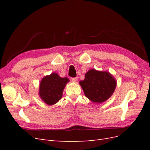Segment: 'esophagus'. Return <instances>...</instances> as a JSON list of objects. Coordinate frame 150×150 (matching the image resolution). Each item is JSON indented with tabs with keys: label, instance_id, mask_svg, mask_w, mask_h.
I'll return each instance as SVG.
<instances>
[{
	"label": "esophagus",
	"instance_id": "34e87169",
	"mask_svg": "<svg viewBox=\"0 0 150 150\" xmlns=\"http://www.w3.org/2000/svg\"><path fill=\"white\" fill-rule=\"evenodd\" d=\"M77 80H78V78H71V81H72V82H74V83H76Z\"/></svg>",
	"mask_w": 150,
	"mask_h": 150
}]
</instances>
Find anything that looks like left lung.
<instances>
[{"label": "left lung", "instance_id": "left-lung-1", "mask_svg": "<svg viewBox=\"0 0 150 150\" xmlns=\"http://www.w3.org/2000/svg\"><path fill=\"white\" fill-rule=\"evenodd\" d=\"M83 81H79L86 98L94 103L107 101L115 92L117 82L110 72L105 71L89 70Z\"/></svg>", "mask_w": 150, "mask_h": 150}]
</instances>
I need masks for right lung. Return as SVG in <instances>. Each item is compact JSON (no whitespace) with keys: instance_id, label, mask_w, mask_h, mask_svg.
<instances>
[{"instance_id":"right-lung-1","label":"right lung","mask_w":150,"mask_h":150,"mask_svg":"<svg viewBox=\"0 0 150 150\" xmlns=\"http://www.w3.org/2000/svg\"><path fill=\"white\" fill-rule=\"evenodd\" d=\"M69 82L67 78H61L56 72L44 76L39 84V97L49 106L55 104L62 98L63 90Z\"/></svg>"}]
</instances>
